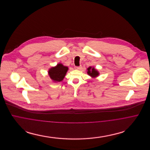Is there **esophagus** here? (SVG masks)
<instances>
[{
	"label": "esophagus",
	"mask_w": 150,
	"mask_h": 150,
	"mask_svg": "<svg viewBox=\"0 0 150 150\" xmlns=\"http://www.w3.org/2000/svg\"><path fill=\"white\" fill-rule=\"evenodd\" d=\"M75 69L76 70H80L81 69V66H76V67H75Z\"/></svg>",
	"instance_id": "34e87169"
}]
</instances>
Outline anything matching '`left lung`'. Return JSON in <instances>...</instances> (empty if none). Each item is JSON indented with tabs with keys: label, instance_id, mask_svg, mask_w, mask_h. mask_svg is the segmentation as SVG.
<instances>
[{
	"label": "left lung",
	"instance_id": "obj_1",
	"mask_svg": "<svg viewBox=\"0 0 150 150\" xmlns=\"http://www.w3.org/2000/svg\"><path fill=\"white\" fill-rule=\"evenodd\" d=\"M87 74L92 78H96L100 75V72L96 70L94 67L90 66L87 69Z\"/></svg>",
	"mask_w": 150,
	"mask_h": 150
}]
</instances>
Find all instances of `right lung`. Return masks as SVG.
Returning a JSON list of instances; mask_svg holds the SVG:
<instances>
[{"mask_svg": "<svg viewBox=\"0 0 150 150\" xmlns=\"http://www.w3.org/2000/svg\"><path fill=\"white\" fill-rule=\"evenodd\" d=\"M68 67L64 66L62 64H58L52 67L48 70V75L53 82L57 83L62 81L68 71Z\"/></svg>", "mask_w": 150, "mask_h": 150, "instance_id": "add662e5", "label": "right lung"}]
</instances>
